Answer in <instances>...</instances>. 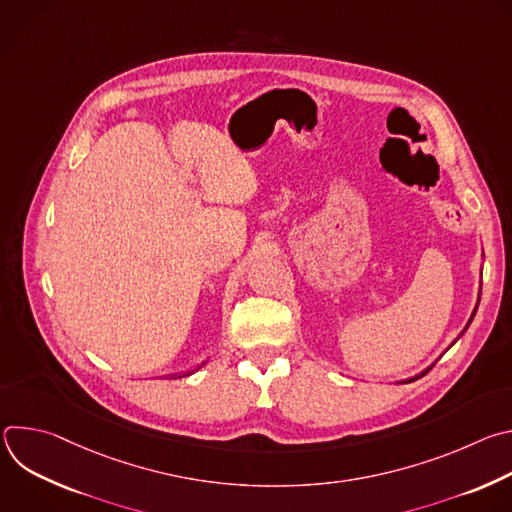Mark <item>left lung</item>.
I'll return each instance as SVG.
<instances>
[{
	"mask_svg": "<svg viewBox=\"0 0 512 512\" xmlns=\"http://www.w3.org/2000/svg\"><path fill=\"white\" fill-rule=\"evenodd\" d=\"M480 291H482V283H480ZM480 291H478V294H480ZM478 304H480V296H478V300H476V306H474V310H472V316H470V320H468V324H466V326H464V330H462V332H460V336H462V334H464V332H466V330H468V326H470V324H472V320H474V316H476V310H478ZM460 336H458V338H460ZM458 338H456V340H458ZM456 340H454V342H452V344H456ZM452 344H450V346H452ZM450 346H448V348H450ZM431 367H433V364H431ZM431 367H427V369H425V371H423V373H419V375H415V377H411V379H407V381H405V383H411V381H417V379H419V377H423V375H425V373H427V371H429V369H431Z\"/></svg>",
	"mask_w": 512,
	"mask_h": 512,
	"instance_id": "1",
	"label": "left lung"
}]
</instances>
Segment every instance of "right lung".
Masks as SVG:
<instances>
[{
  "label": "right lung",
  "instance_id": "add662e5",
  "mask_svg": "<svg viewBox=\"0 0 512 512\" xmlns=\"http://www.w3.org/2000/svg\"><path fill=\"white\" fill-rule=\"evenodd\" d=\"M202 364H204V362H202ZM198 369H200V367H198ZM198 369H196V371H198ZM192 373H194V371H192ZM192 373H188V375H192ZM176 377H186V375H174V379H176Z\"/></svg>",
  "mask_w": 512,
  "mask_h": 512
}]
</instances>
